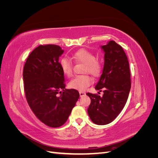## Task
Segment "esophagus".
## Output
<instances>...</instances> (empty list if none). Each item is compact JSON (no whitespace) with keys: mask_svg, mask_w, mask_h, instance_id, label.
I'll return each mask as SVG.
<instances>
[{"mask_svg":"<svg viewBox=\"0 0 158 158\" xmlns=\"http://www.w3.org/2000/svg\"><path fill=\"white\" fill-rule=\"evenodd\" d=\"M79 94H80V97H82V96H84V95H85V92H79Z\"/></svg>","mask_w":158,"mask_h":158,"instance_id":"34e87169","label":"esophagus"}]
</instances>
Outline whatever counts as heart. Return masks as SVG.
<instances>
[{
  "label": "heart",
  "mask_w": 158,
  "mask_h": 158,
  "mask_svg": "<svg viewBox=\"0 0 158 158\" xmlns=\"http://www.w3.org/2000/svg\"><path fill=\"white\" fill-rule=\"evenodd\" d=\"M73 59L78 63L85 64L84 73H89L94 76H98L102 70L101 63L95 59V56L88 50L80 49L76 51L73 55ZM60 67L63 73L68 77L73 74V63L67 57H63L60 60ZM92 79L88 74L76 76L69 83L71 89L84 91L92 84Z\"/></svg>",
  "instance_id": "b5f03b06"
}]
</instances>
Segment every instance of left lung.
Instances as JSON below:
<instances>
[{
  "mask_svg": "<svg viewBox=\"0 0 158 158\" xmlns=\"http://www.w3.org/2000/svg\"><path fill=\"white\" fill-rule=\"evenodd\" d=\"M104 52L102 74L95 89H103V95L87 93L91 99L88 113L98 125L111 123L125 107L130 92L131 73L128 58L121 45L110 41L101 46Z\"/></svg>",
  "mask_w": 158,
  "mask_h": 158,
  "instance_id": "1",
  "label": "left lung"
}]
</instances>
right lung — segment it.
Returning a JSON list of instances; mask_svg holds the SVG:
<instances>
[{
	"mask_svg": "<svg viewBox=\"0 0 158 158\" xmlns=\"http://www.w3.org/2000/svg\"><path fill=\"white\" fill-rule=\"evenodd\" d=\"M63 52L58 45H40L28 56L23 70L28 104L42 123L52 128L64 125L80 97L76 89L65 88L59 62Z\"/></svg>",
	"mask_w": 158,
	"mask_h": 158,
	"instance_id": "obj_1",
	"label": "right lung"
}]
</instances>
